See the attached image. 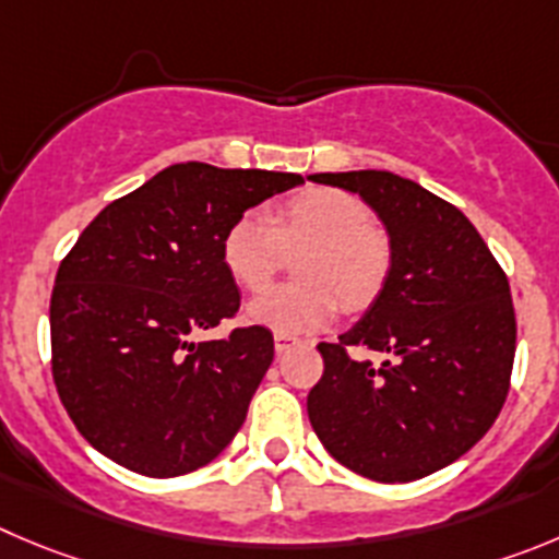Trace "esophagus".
Segmentation results:
<instances>
[{"label": "esophagus", "instance_id": "obj_1", "mask_svg": "<svg viewBox=\"0 0 559 559\" xmlns=\"http://www.w3.org/2000/svg\"><path fill=\"white\" fill-rule=\"evenodd\" d=\"M275 353H278V356H281V353H286V350H289V347H295V344H297V338L295 336H289V333H275Z\"/></svg>", "mask_w": 559, "mask_h": 559}]
</instances>
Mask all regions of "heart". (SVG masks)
Listing matches in <instances>:
<instances>
[{
    "label": "heart",
    "mask_w": 559,
    "mask_h": 559,
    "mask_svg": "<svg viewBox=\"0 0 559 559\" xmlns=\"http://www.w3.org/2000/svg\"><path fill=\"white\" fill-rule=\"evenodd\" d=\"M297 255L300 284L273 286L245 306L250 325L275 333H309L328 325L344 306L361 309L383 286L391 267V245L372 223L361 198L333 187H309L281 203L267 217L259 209L242 212L221 242L223 264L242 289H264L284 262V250Z\"/></svg>",
    "instance_id": "1"
}]
</instances>
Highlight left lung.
<instances>
[{
	"label": "left lung",
	"mask_w": 559,
	"mask_h": 559,
	"mask_svg": "<svg viewBox=\"0 0 559 559\" xmlns=\"http://www.w3.org/2000/svg\"><path fill=\"white\" fill-rule=\"evenodd\" d=\"M358 192L389 231L391 267L367 314L320 342L309 391L317 438L342 466L411 483L491 430L510 389L515 311L504 270L461 209L389 170L314 174ZM390 356L378 370L349 350Z\"/></svg>",
	"instance_id": "8db88e82"
}]
</instances>
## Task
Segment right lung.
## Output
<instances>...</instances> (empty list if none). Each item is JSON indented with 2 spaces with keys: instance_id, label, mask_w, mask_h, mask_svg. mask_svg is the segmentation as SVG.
<instances>
[{
  "instance_id": "add662e5",
  "label": "right lung",
  "mask_w": 559,
  "mask_h": 559,
  "mask_svg": "<svg viewBox=\"0 0 559 559\" xmlns=\"http://www.w3.org/2000/svg\"><path fill=\"white\" fill-rule=\"evenodd\" d=\"M304 185L275 170L181 162L104 206L60 262L51 292V378L91 447L129 472L179 477L215 461L273 364V333L234 328L239 292L226 228Z\"/></svg>"
}]
</instances>
